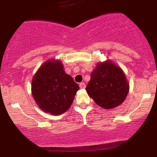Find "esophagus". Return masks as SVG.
<instances>
[{"label": "esophagus", "instance_id": "esophagus-1", "mask_svg": "<svg viewBox=\"0 0 157 157\" xmlns=\"http://www.w3.org/2000/svg\"><path fill=\"white\" fill-rule=\"evenodd\" d=\"M80 89H86V84H85L84 82H80Z\"/></svg>", "mask_w": 157, "mask_h": 157}]
</instances>
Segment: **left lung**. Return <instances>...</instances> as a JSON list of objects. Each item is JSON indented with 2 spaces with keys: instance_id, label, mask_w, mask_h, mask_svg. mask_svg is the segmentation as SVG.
<instances>
[{
  "instance_id": "obj_1",
  "label": "left lung",
  "mask_w": 157,
  "mask_h": 157,
  "mask_svg": "<svg viewBox=\"0 0 157 157\" xmlns=\"http://www.w3.org/2000/svg\"><path fill=\"white\" fill-rule=\"evenodd\" d=\"M129 91L123 71L111 61L100 63L86 86L90 97L100 107L111 109L122 103Z\"/></svg>"
}]
</instances>
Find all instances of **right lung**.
<instances>
[{
    "mask_svg": "<svg viewBox=\"0 0 157 157\" xmlns=\"http://www.w3.org/2000/svg\"><path fill=\"white\" fill-rule=\"evenodd\" d=\"M80 87L64 71L59 60H49L40 67L32 81V93L43 111L60 115L69 109Z\"/></svg>",
    "mask_w": 157,
    "mask_h": 157,
    "instance_id": "right-lung-1",
    "label": "right lung"
}]
</instances>
